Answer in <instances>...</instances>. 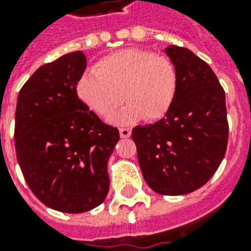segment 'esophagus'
Listing matches in <instances>:
<instances>
[{
	"label": "esophagus",
	"instance_id": "esophagus-1",
	"mask_svg": "<svg viewBox=\"0 0 251 251\" xmlns=\"http://www.w3.org/2000/svg\"><path fill=\"white\" fill-rule=\"evenodd\" d=\"M131 134L130 129H127V127H121L120 129V136L121 138H129Z\"/></svg>",
	"mask_w": 251,
	"mask_h": 251
}]
</instances>
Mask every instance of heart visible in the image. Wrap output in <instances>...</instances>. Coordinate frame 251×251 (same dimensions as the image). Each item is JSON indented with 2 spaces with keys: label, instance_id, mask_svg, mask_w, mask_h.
<instances>
[{
  "label": "heart",
  "instance_id": "heart-1",
  "mask_svg": "<svg viewBox=\"0 0 251 251\" xmlns=\"http://www.w3.org/2000/svg\"><path fill=\"white\" fill-rule=\"evenodd\" d=\"M179 90V75L174 62L153 52L126 48L102 57L95 71L79 77L76 94L95 114L107 118L124 99L129 103L113 117L118 125L145 117L161 120L172 109Z\"/></svg>",
  "mask_w": 251,
  "mask_h": 251
}]
</instances>
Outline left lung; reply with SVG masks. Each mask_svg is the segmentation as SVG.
<instances>
[{"label": "left lung", "mask_w": 251, "mask_h": 251, "mask_svg": "<svg viewBox=\"0 0 251 251\" xmlns=\"http://www.w3.org/2000/svg\"><path fill=\"white\" fill-rule=\"evenodd\" d=\"M165 53L179 75L172 109L131 131L142 176L160 195H185L204 185L225 157L228 140L226 97L211 67L187 48Z\"/></svg>", "instance_id": "8db88e82"}]
</instances>
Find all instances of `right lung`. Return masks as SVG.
<instances>
[{"instance_id":"1","label":"right lung","mask_w":251,"mask_h":251,"mask_svg":"<svg viewBox=\"0 0 251 251\" xmlns=\"http://www.w3.org/2000/svg\"><path fill=\"white\" fill-rule=\"evenodd\" d=\"M76 51L37 68L20 90L14 145L25 181L50 208L80 214L99 205L110 187L107 160L120 140L76 94L86 70Z\"/></svg>"}]
</instances>
